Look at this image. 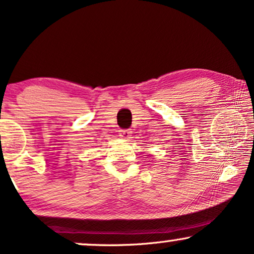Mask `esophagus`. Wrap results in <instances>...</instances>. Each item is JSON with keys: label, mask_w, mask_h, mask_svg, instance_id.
<instances>
[{"label": "esophagus", "mask_w": 254, "mask_h": 254, "mask_svg": "<svg viewBox=\"0 0 254 254\" xmlns=\"http://www.w3.org/2000/svg\"><path fill=\"white\" fill-rule=\"evenodd\" d=\"M130 134H131V131L130 130H121L120 131V137L123 138V139H125V140L129 139Z\"/></svg>", "instance_id": "esophagus-1"}]
</instances>
